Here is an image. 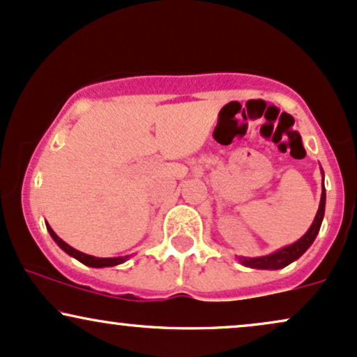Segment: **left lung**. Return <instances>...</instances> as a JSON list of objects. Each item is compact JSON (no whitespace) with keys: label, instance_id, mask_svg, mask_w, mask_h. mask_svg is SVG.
<instances>
[{"label":"left lung","instance_id":"8db88e82","mask_svg":"<svg viewBox=\"0 0 357 357\" xmlns=\"http://www.w3.org/2000/svg\"><path fill=\"white\" fill-rule=\"evenodd\" d=\"M324 206H326V191H324V184H323V195H321V203H319V209H317V214L312 221L311 227L307 229V233L303 236L299 241H296L291 246H286L279 251L273 252L269 256H263V257H252V259H243L239 257V261L248 268H256V269H281L284 266L291 264L293 261L298 259L299 256H303L306 252V249L314 243L317 233H319L321 222H323L324 218Z\"/></svg>","mask_w":357,"mask_h":357}]
</instances>
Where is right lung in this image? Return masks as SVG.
<instances>
[{
    "instance_id": "add662e5",
    "label": "right lung",
    "mask_w": 357,
    "mask_h": 357,
    "mask_svg": "<svg viewBox=\"0 0 357 357\" xmlns=\"http://www.w3.org/2000/svg\"><path fill=\"white\" fill-rule=\"evenodd\" d=\"M46 227H48L51 238L54 239L56 244H58V246L61 248L64 252H68V255L75 257V259H78L79 263L89 266V268H106V266H116V264H121L126 261V257H94V256L84 255V252H81V251H76V249L71 248L70 244L64 243L63 239L59 238V236L56 234L53 229H51L50 225H46Z\"/></svg>"
}]
</instances>
